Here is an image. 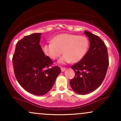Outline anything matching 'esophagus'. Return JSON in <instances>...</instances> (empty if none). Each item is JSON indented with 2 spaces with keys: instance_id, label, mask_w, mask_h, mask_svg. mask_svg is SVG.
Returning <instances> with one entry per match:
<instances>
[{
  "instance_id": "1",
  "label": "esophagus",
  "mask_w": 121,
  "mask_h": 121,
  "mask_svg": "<svg viewBox=\"0 0 121 121\" xmlns=\"http://www.w3.org/2000/svg\"><path fill=\"white\" fill-rule=\"evenodd\" d=\"M65 69H66L65 68H63V67L61 68V72H64L65 70Z\"/></svg>"
}]
</instances>
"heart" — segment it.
Instances as JSON below:
<instances>
[{
  "mask_svg": "<svg viewBox=\"0 0 121 121\" xmlns=\"http://www.w3.org/2000/svg\"><path fill=\"white\" fill-rule=\"evenodd\" d=\"M52 41L43 45V52L52 60L57 59L63 52L64 55L59 61L62 64L80 61L86 55L89 46L86 37L77 35L60 34L54 37Z\"/></svg>",
  "mask_w": 121,
  "mask_h": 121,
  "instance_id": "obj_1",
  "label": "heart"
}]
</instances>
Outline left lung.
I'll use <instances>...</instances> for the list:
<instances>
[{
  "label": "left lung",
  "mask_w": 121,
  "mask_h": 121,
  "mask_svg": "<svg viewBox=\"0 0 121 121\" xmlns=\"http://www.w3.org/2000/svg\"><path fill=\"white\" fill-rule=\"evenodd\" d=\"M84 34L89 39V49L80 61L71 66L75 76L70 81L72 89L80 94L97 89L103 82L109 66L108 49L104 41L89 32L85 30Z\"/></svg>",
  "instance_id": "obj_1"
}]
</instances>
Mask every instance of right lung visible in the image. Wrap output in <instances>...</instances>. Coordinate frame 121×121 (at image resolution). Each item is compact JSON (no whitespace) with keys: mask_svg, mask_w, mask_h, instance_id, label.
Instances as JSON below:
<instances>
[{"mask_svg":"<svg viewBox=\"0 0 121 121\" xmlns=\"http://www.w3.org/2000/svg\"><path fill=\"white\" fill-rule=\"evenodd\" d=\"M41 33L26 36L17 43L12 57L16 80L24 89L37 95L51 89L61 72L58 66L45 56L39 44Z\"/></svg>","mask_w":121,"mask_h":121,"instance_id":"right-lung-1","label":"right lung"}]
</instances>
